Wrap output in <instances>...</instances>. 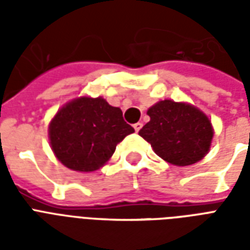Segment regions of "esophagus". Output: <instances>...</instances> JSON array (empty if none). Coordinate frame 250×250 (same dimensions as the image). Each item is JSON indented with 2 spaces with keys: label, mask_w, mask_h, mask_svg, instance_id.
<instances>
[{
  "label": "esophagus",
  "mask_w": 250,
  "mask_h": 250,
  "mask_svg": "<svg viewBox=\"0 0 250 250\" xmlns=\"http://www.w3.org/2000/svg\"><path fill=\"white\" fill-rule=\"evenodd\" d=\"M141 127H143V123H141V122H137V123H135V125H133V128H135V131H136V132H139V131H140Z\"/></svg>",
  "instance_id": "esophagus-1"
}]
</instances>
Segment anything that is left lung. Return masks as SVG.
Segmentation results:
<instances>
[{
	"label": "left lung",
	"instance_id": "left-lung-1",
	"mask_svg": "<svg viewBox=\"0 0 250 250\" xmlns=\"http://www.w3.org/2000/svg\"><path fill=\"white\" fill-rule=\"evenodd\" d=\"M148 115L150 121L139 135L168 164L193 165L209 152L213 139L211 123L194 106L165 100L152 106Z\"/></svg>",
	"mask_w": 250,
	"mask_h": 250
}]
</instances>
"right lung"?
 Listing matches in <instances>:
<instances>
[{
    "mask_svg": "<svg viewBox=\"0 0 250 250\" xmlns=\"http://www.w3.org/2000/svg\"><path fill=\"white\" fill-rule=\"evenodd\" d=\"M135 129L125 123L119 107L104 98L74 100L53 118L49 125L56 157L75 171H94L109 161L118 143Z\"/></svg>",
    "mask_w": 250,
    "mask_h": 250,
    "instance_id": "1",
    "label": "right lung"
}]
</instances>
